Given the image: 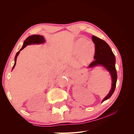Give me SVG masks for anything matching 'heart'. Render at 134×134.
Wrapping results in <instances>:
<instances>
[{
	"label": "heart",
	"instance_id": "1",
	"mask_svg": "<svg viewBox=\"0 0 134 134\" xmlns=\"http://www.w3.org/2000/svg\"><path fill=\"white\" fill-rule=\"evenodd\" d=\"M95 45L91 42H88L85 38H81L75 42L74 50L76 54H80L84 60H90L95 53Z\"/></svg>",
	"mask_w": 134,
	"mask_h": 134
}]
</instances>
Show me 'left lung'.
<instances>
[{
    "mask_svg": "<svg viewBox=\"0 0 134 134\" xmlns=\"http://www.w3.org/2000/svg\"><path fill=\"white\" fill-rule=\"evenodd\" d=\"M93 42L95 44V54L94 59H95L89 65L88 68H93L98 65H102L109 72L112 78V87L110 91L106 97L102 100V102L109 99L113 94L116 88L117 79V71L115 67V56L113 54L111 47L108 44L95 36L92 37Z\"/></svg>",
    "mask_w": 134,
    "mask_h": 134,
    "instance_id": "left-lung-1",
    "label": "left lung"
}]
</instances>
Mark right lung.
I'll use <instances>...</instances> for the list:
<instances>
[{"instance_id": "obj_1", "label": "right lung", "mask_w": 134, "mask_h": 134, "mask_svg": "<svg viewBox=\"0 0 134 134\" xmlns=\"http://www.w3.org/2000/svg\"><path fill=\"white\" fill-rule=\"evenodd\" d=\"M45 42V40H44V38L41 35H34L29 36V37H27L25 41H24L23 46L22 47V48L21 49L19 50V51L17 52V53L16 54L15 58H14V64L13 66V68L12 69H13L14 68V66L16 64V61H17V56L19 55L20 51L22 50L24 48L26 47L27 45H30V44H41L42 43H44Z\"/></svg>"}]
</instances>
